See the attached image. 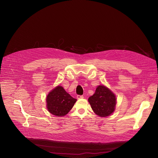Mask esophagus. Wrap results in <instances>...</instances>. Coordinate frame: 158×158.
Returning a JSON list of instances; mask_svg holds the SVG:
<instances>
[{"label": "esophagus", "instance_id": "1", "mask_svg": "<svg viewBox=\"0 0 158 158\" xmlns=\"http://www.w3.org/2000/svg\"><path fill=\"white\" fill-rule=\"evenodd\" d=\"M77 99H82V98H83V96H81V95H77Z\"/></svg>", "mask_w": 158, "mask_h": 158}]
</instances>
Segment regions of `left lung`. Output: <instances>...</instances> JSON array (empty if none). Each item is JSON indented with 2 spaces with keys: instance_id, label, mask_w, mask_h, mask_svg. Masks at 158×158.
<instances>
[{
  "instance_id": "obj_1",
  "label": "left lung",
  "mask_w": 158,
  "mask_h": 158,
  "mask_svg": "<svg viewBox=\"0 0 158 158\" xmlns=\"http://www.w3.org/2000/svg\"><path fill=\"white\" fill-rule=\"evenodd\" d=\"M88 101L94 113L101 117L111 114L116 105L114 94L103 85L96 88L95 93L89 98Z\"/></svg>"
}]
</instances>
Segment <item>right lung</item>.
<instances>
[{"mask_svg": "<svg viewBox=\"0 0 158 158\" xmlns=\"http://www.w3.org/2000/svg\"><path fill=\"white\" fill-rule=\"evenodd\" d=\"M77 99L73 98L60 86L52 90L47 97V108L55 116H65L72 109Z\"/></svg>", "mask_w": 158, "mask_h": 158, "instance_id": "obj_1", "label": "right lung"}]
</instances>
